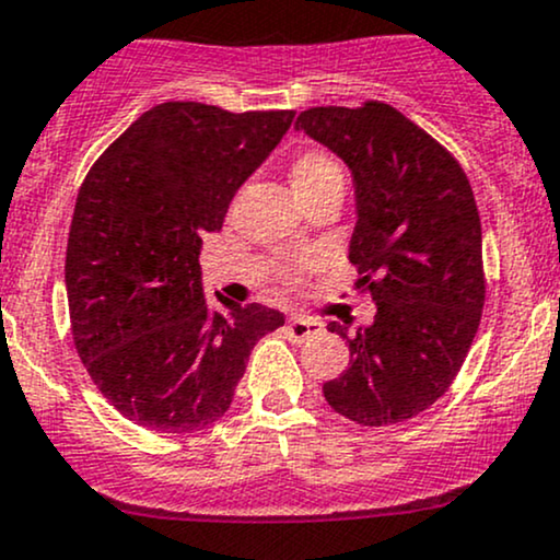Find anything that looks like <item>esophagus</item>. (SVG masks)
<instances>
[{"mask_svg": "<svg viewBox=\"0 0 560 560\" xmlns=\"http://www.w3.org/2000/svg\"><path fill=\"white\" fill-rule=\"evenodd\" d=\"M323 332V325L314 323V319H304V317H291L285 325V336L291 338L293 343H304L310 338L319 336Z\"/></svg>", "mask_w": 560, "mask_h": 560, "instance_id": "esophagus-1", "label": "esophagus"}]
</instances>
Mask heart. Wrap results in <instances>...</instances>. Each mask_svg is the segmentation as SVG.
Returning <instances> with one entry per match:
<instances>
[{
    "mask_svg": "<svg viewBox=\"0 0 560 560\" xmlns=\"http://www.w3.org/2000/svg\"><path fill=\"white\" fill-rule=\"evenodd\" d=\"M291 182L293 190L301 198V203L312 200L319 192L341 187L343 190V168L332 155L323 153V150H301L291 161ZM285 282L296 280V269L285 272Z\"/></svg>",
    "mask_w": 560,
    "mask_h": 560,
    "instance_id": "heart-1",
    "label": "heart"
}]
</instances>
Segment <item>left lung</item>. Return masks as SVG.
<instances>
[{"label": "left lung", "instance_id": "8db88e82", "mask_svg": "<svg viewBox=\"0 0 560 560\" xmlns=\"http://www.w3.org/2000/svg\"><path fill=\"white\" fill-rule=\"evenodd\" d=\"M351 168L357 228L349 261L378 304L373 325L347 336L349 368L323 386L338 416L394 425L452 386L481 323L487 280L481 219L455 155L392 105H323L296 118Z\"/></svg>", "mask_w": 560, "mask_h": 560}]
</instances>
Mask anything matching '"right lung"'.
Returning a JSON list of instances; mask_svg holds the SVG:
<instances>
[{
  "label": "right lung",
  "mask_w": 560,
  "mask_h": 560,
  "mask_svg": "<svg viewBox=\"0 0 560 560\" xmlns=\"http://www.w3.org/2000/svg\"><path fill=\"white\" fill-rule=\"evenodd\" d=\"M293 116L161 103L84 177L66 250L73 347L100 394L142 429L217 423L250 349L285 323L261 304L209 310L198 254Z\"/></svg>",
  "instance_id": "add662e5"
}]
</instances>
